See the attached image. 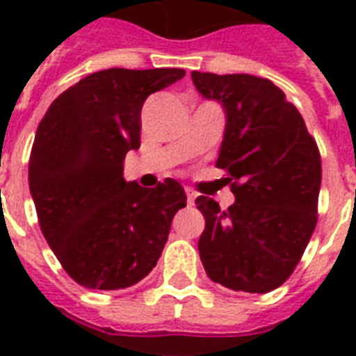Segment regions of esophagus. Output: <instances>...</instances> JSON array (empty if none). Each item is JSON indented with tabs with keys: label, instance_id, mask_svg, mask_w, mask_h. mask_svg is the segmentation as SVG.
I'll list each match as a JSON object with an SVG mask.
<instances>
[{
	"label": "esophagus",
	"instance_id": "34e87169",
	"mask_svg": "<svg viewBox=\"0 0 356 356\" xmlns=\"http://www.w3.org/2000/svg\"><path fill=\"white\" fill-rule=\"evenodd\" d=\"M186 197H188V205H194L195 197H197V194H195L194 190L186 188Z\"/></svg>",
	"mask_w": 356,
	"mask_h": 356
}]
</instances>
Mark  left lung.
<instances>
[{
  "label": "left lung",
  "instance_id": "obj_1",
  "mask_svg": "<svg viewBox=\"0 0 356 356\" xmlns=\"http://www.w3.org/2000/svg\"><path fill=\"white\" fill-rule=\"evenodd\" d=\"M195 88L227 113L216 166L236 201L200 195L207 275L236 292L266 293L292 275L318 222L321 156L303 116L270 79L192 72Z\"/></svg>",
  "mask_w": 356,
  "mask_h": 356
}]
</instances>
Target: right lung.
Masks as SVG:
<instances>
[{
	"instance_id": "add662e5",
	"label": "right lung",
	"mask_w": 356,
	"mask_h": 356,
	"mask_svg": "<svg viewBox=\"0 0 356 356\" xmlns=\"http://www.w3.org/2000/svg\"><path fill=\"white\" fill-rule=\"evenodd\" d=\"M181 68H111L86 75L49 105L29 156V190L42 234L64 271L92 290H122L156 266L172 220L186 207L175 179L125 183L123 159L140 147L149 94Z\"/></svg>"
}]
</instances>
